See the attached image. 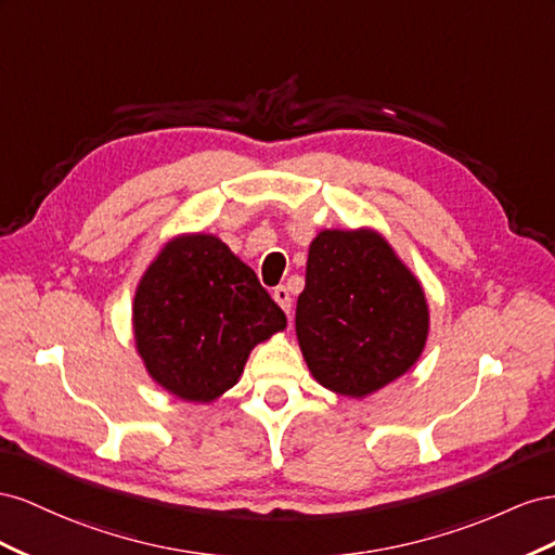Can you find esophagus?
<instances>
[{"mask_svg": "<svg viewBox=\"0 0 555 555\" xmlns=\"http://www.w3.org/2000/svg\"><path fill=\"white\" fill-rule=\"evenodd\" d=\"M272 297H274V302L291 315V311H293V299H291L288 288H286V286H279V288H274Z\"/></svg>", "mask_w": 555, "mask_h": 555, "instance_id": "1", "label": "esophagus"}]
</instances>
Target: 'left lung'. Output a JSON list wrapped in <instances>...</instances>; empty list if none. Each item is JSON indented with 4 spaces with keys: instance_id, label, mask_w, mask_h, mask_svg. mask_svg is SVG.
Returning a JSON list of instances; mask_svg holds the SVG:
<instances>
[{
    "instance_id": "8db88e82",
    "label": "left lung",
    "mask_w": 555,
    "mask_h": 555,
    "mask_svg": "<svg viewBox=\"0 0 555 555\" xmlns=\"http://www.w3.org/2000/svg\"><path fill=\"white\" fill-rule=\"evenodd\" d=\"M430 311L382 234L323 230L309 246L295 332L315 382L348 398L388 386L421 358Z\"/></svg>"
}]
</instances>
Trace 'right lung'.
<instances>
[{"label":"right lung","mask_w":555,"mask_h":555,"mask_svg":"<svg viewBox=\"0 0 555 555\" xmlns=\"http://www.w3.org/2000/svg\"><path fill=\"white\" fill-rule=\"evenodd\" d=\"M132 325L157 386L211 402L244 372L253 346L286 327L256 272L214 234H179L141 276Z\"/></svg>","instance_id":"obj_1"}]
</instances>
